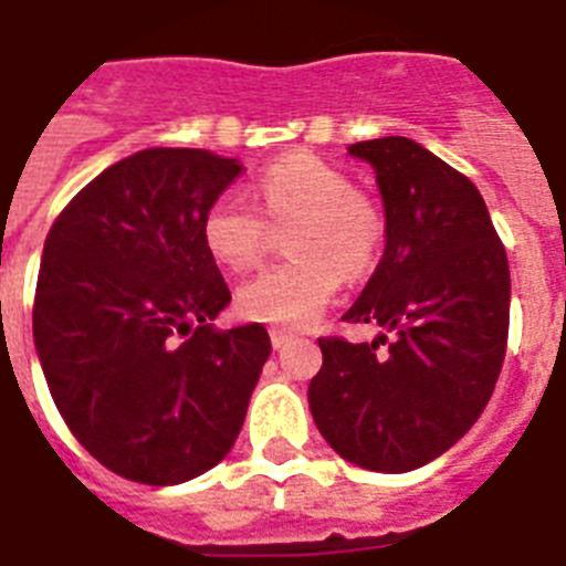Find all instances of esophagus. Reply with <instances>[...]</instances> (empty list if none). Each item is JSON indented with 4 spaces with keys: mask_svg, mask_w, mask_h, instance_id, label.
I'll return each mask as SVG.
<instances>
[{
    "mask_svg": "<svg viewBox=\"0 0 566 566\" xmlns=\"http://www.w3.org/2000/svg\"><path fill=\"white\" fill-rule=\"evenodd\" d=\"M293 339L291 331H284V328H270V343H273V348L279 352V348H284L287 343Z\"/></svg>",
    "mask_w": 566,
    "mask_h": 566,
    "instance_id": "1",
    "label": "esophagus"
}]
</instances>
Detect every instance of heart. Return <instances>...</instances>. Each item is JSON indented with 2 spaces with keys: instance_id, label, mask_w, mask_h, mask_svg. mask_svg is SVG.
<instances>
[{
  "instance_id": "b5f03b06",
  "label": "heart",
  "mask_w": 566,
  "mask_h": 566,
  "mask_svg": "<svg viewBox=\"0 0 566 566\" xmlns=\"http://www.w3.org/2000/svg\"><path fill=\"white\" fill-rule=\"evenodd\" d=\"M261 211L270 223H293V259L261 270L238 287V314L252 323L302 328L337 296L343 273L360 275L375 264L384 241V218L355 182L319 156L275 159L255 179ZM241 195L214 197L200 220L206 252L227 270H247L261 259L268 223Z\"/></svg>"
}]
</instances>
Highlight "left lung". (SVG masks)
<instances>
[{
  "instance_id": "1",
  "label": "left lung",
  "mask_w": 566,
  "mask_h": 566,
  "mask_svg": "<svg viewBox=\"0 0 566 566\" xmlns=\"http://www.w3.org/2000/svg\"><path fill=\"white\" fill-rule=\"evenodd\" d=\"M375 168L387 247L346 311L371 343L323 337L307 403L339 457L384 474L433 462L485 410L509 337V259L465 174L403 136L357 142Z\"/></svg>"
}]
</instances>
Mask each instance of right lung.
I'll return each instance as SVG.
<instances>
[{
	"mask_svg": "<svg viewBox=\"0 0 566 566\" xmlns=\"http://www.w3.org/2000/svg\"><path fill=\"white\" fill-rule=\"evenodd\" d=\"M238 174L211 150H139L45 238L36 357L72 436L124 480L177 485L218 465L270 357L264 325H211L232 293L200 220Z\"/></svg>",
	"mask_w": 566,
	"mask_h": 566,
	"instance_id": "1",
	"label": "right lung"
}]
</instances>
